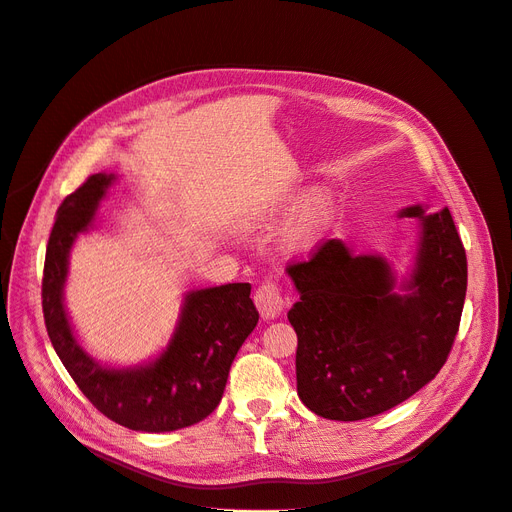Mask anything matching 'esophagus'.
<instances>
[{
  "label": "esophagus",
  "instance_id": "esophagus-1",
  "mask_svg": "<svg viewBox=\"0 0 512 512\" xmlns=\"http://www.w3.org/2000/svg\"><path fill=\"white\" fill-rule=\"evenodd\" d=\"M254 303L258 307V312L262 314V318H275L284 307V294L280 284L275 280L262 282L254 292Z\"/></svg>",
  "mask_w": 512,
  "mask_h": 512
}]
</instances>
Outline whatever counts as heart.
Masks as SVG:
<instances>
[{"mask_svg":"<svg viewBox=\"0 0 512 512\" xmlns=\"http://www.w3.org/2000/svg\"><path fill=\"white\" fill-rule=\"evenodd\" d=\"M329 213H331V207H329L327 198L320 194L309 196L301 205L299 213L294 215V222L290 226V239L292 241L312 239L316 232L324 226V222L329 220Z\"/></svg>","mask_w":512,"mask_h":512,"instance_id":"b5f03b06","label":"heart"}]
</instances>
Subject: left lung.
I'll return each instance as SVG.
<instances>
[{
    "label": "left lung",
    "instance_id": "obj_1",
    "mask_svg": "<svg viewBox=\"0 0 512 512\" xmlns=\"http://www.w3.org/2000/svg\"><path fill=\"white\" fill-rule=\"evenodd\" d=\"M401 218L423 222L408 288L393 294L389 262L352 256L327 239L286 267L299 301L288 320L297 331V391L331 421H361L395 408L436 378L455 344L468 288V260L448 209Z\"/></svg>",
    "mask_w": 512,
    "mask_h": 512
}]
</instances>
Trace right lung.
I'll list each match as a JSON object with an SVG mask.
<instances>
[{
  "label": "right lung",
  "mask_w": 512,
  "mask_h": 512,
  "mask_svg": "<svg viewBox=\"0 0 512 512\" xmlns=\"http://www.w3.org/2000/svg\"><path fill=\"white\" fill-rule=\"evenodd\" d=\"M111 175H91L57 209L46 245L42 312L51 344L81 393L98 412L134 431H175L207 418L226 389L232 361L258 322L250 284L190 292L173 342L158 361L138 369H104L76 344L61 288L68 252L104 196Z\"/></svg>",
  "instance_id": "right-lung-1"
}]
</instances>
